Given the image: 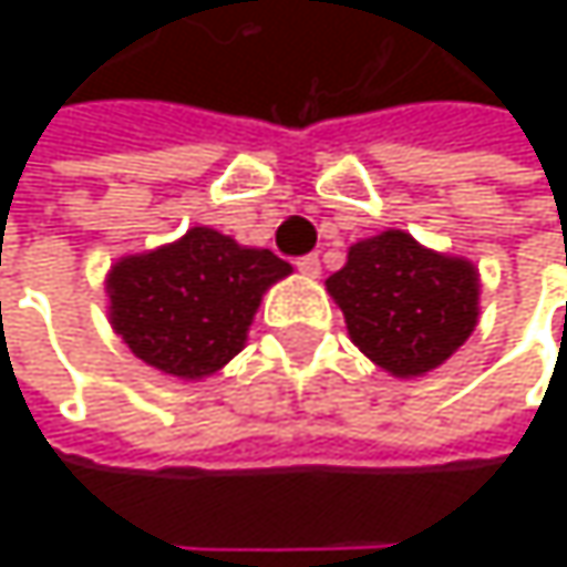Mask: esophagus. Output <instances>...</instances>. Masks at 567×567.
<instances>
[{
    "mask_svg": "<svg viewBox=\"0 0 567 567\" xmlns=\"http://www.w3.org/2000/svg\"><path fill=\"white\" fill-rule=\"evenodd\" d=\"M295 269H298L301 276L315 279V276L321 272V262H318V256H298V259H295Z\"/></svg>",
    "mask_w": 567,
    "mask_h": 567,
    "instance_id": "esophagus-1",
    "label": "esophagus"
}]
</instances>
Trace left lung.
Returning a JSON list of instances; mask_svg holds the SVG:
<instances>
[{
    "mask_svg": "<svg viewBox=\"0 0 567 567\" xmlns=\"http://www.w3.org/2000/svg\"><path fill=\"white\" fill-rule=\"evenodd\" d=\"M324 285L351 341L396 378L440 368L480 318L476 269L416 246L400 229L351 246L344 269Z\"/></svg>",
    "mask_w": 567,
    "mask_h": 567,
    "instance_id": "obj_1",
    "label": "left lung"
}]
</instances>
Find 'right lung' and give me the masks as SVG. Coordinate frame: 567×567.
I'll use <instances>...</instances> for the list:
<instances>
[{"mask_svg": "<svg viewBox=\"0 0 567 567\" xmlns=\"http://www.w3.org/2000/svg\"><path fill=\"white\" fill-rule=\"evenodd\" d=\"M291 266L269 249L196 226L179 243L111 269V324L151 368L206 378L233 361L262 301Z\"/></svg>", "mask_w": 567, "mask_h": 567, "instance_id": "add662e5", "label": "right lung"}]
</instances>
